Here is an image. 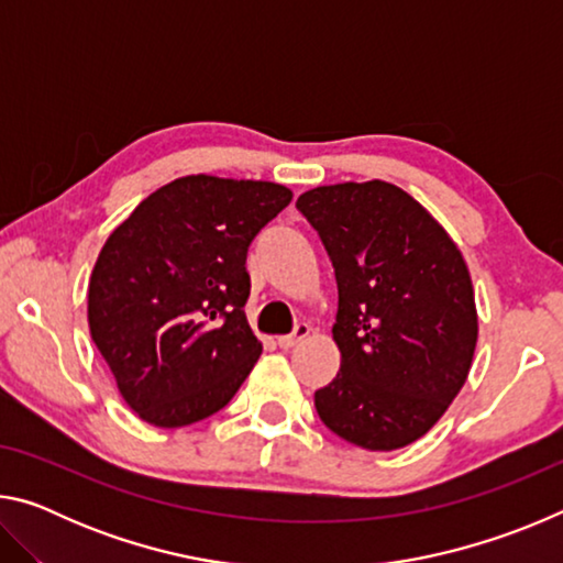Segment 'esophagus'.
Listing matches in <instances>:
<instances>
[{
	"label": "esophagus",
	"mask_w": 563,
	"mask_h": 563,
	"mask_svg": "<svg viewBox=\"0 0 563 563\" xmlns=\"http://www.w3.org/2000/svg\"><path fill=\"white\" fill-rule=\"evenodd\" d=\"M308 335H310V325H308V322H300V325H295V330L290 332V335H280L278 338V347L280 350H290V347L298 345V342H302Z\"/></svg>",
	"instance_id": "esophagus-1"
}]
</instances>
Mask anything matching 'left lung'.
<instances>
[{"mask_svg":"<svg viewBox=\"0 0 563 563\" xmlns=\"http://www.w3.org/2000/svg\"><path fill=\"white\" fill-rule=\"evenodd\" d=\"M338 280L340 373L316 393L328 430L369 452L424 437L460 395L476 347L470 268L424 206L387 180L305 190Z\"/></svg>","mask_w":563,"mask_h":563,"instance_id":"8db88e82","label":"left lung"}]
</instances>
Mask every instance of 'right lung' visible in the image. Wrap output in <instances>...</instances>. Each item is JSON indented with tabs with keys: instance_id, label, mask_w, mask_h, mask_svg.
Listing matches in <instances>:
<instances>
[{
	"instance_id": "add662e5",
	"label": "right lung",
	"mask_w": 563,
	"mask_h": 563,
	"mask_svg": "<svg viewBox=\"0 0 563 563\" xmlns=\"http://www.w3.org/2000/svg\"><path fill=\"white\" fill-rule=\"evenodd\" d=\"M290 201L271 180L184 176L107 238L89 278V330L144 422H201L251 375L263 345L243 310L247 245Z\"/></svg>"
}]
</instances>
